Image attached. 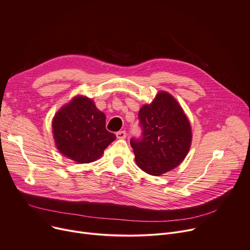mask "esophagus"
Instances as JSON below:
<instances>
[{
    "instance_id": "esophagus-1",
    "label": "esophagus",
    "mask_w": 250,
    "mask_h": 250,
    "mask_svg": "<svg viewBox=\"0 0 250 250\" xmlns=\"http://www.w3.org/2000/svg\"><path fill=\"white\" fill-rule=\"evenodd\" d=\"M126 131H124V130H122V131H118L116 133V136H117V138L118 139H124V138H126Z\"/></svg>"
}]
</instances>
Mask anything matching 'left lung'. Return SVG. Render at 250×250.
Wrapping results in <instances>:
<instances>
[{"label": "left lung", "mask_w": 250, "mask_h": 250, "mask_svg": "<svg viewBox=\"0 0 250 250\" xmlns=\"http://www.w3.org/2000/svg\"><path fill=\"white\" fill-rule=\"evenodd\" d=\"M140 138L130 144L139 168L151 175L166 173L182 164L192 143V129L183 108L170 94L159 92L141 107Z\"/></svg>", "instance_id": "left-lung-1"}]
</instances>
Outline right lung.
I'll return each instance as SVG.
<instances>
[{"instance_id":"right-lung-1","label":"right lung","mask_w":250,"mask_h":250,"mask_svg":"<svg viewBox=\"0 0 250 250\" xmlns=\"http://www.w3.org/2000/svg\"><path fill=\"white\" fill-rule=\"evenodd\" d=\"M56 148L78 164L100 158L116 136L106 129V116L94 101L77 96L56 112L52 120Z\"/></svg>"}]
</instances>
